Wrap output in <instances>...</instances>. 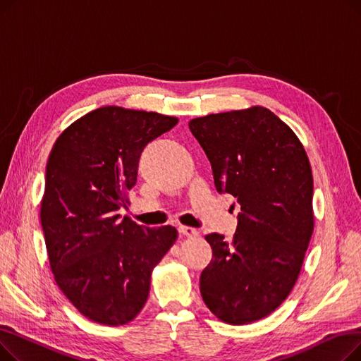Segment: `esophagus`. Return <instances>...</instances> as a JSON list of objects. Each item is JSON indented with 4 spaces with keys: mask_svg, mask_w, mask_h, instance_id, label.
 Listing matches in <instances>:
<instances>
[{
    "mask_svg": "<svg viewBox=\"0 0 361 361\" xmlns=\"http://www.w3.org/2000/svg\"><path fill=\"white\" fill-rule=\"evenodd\" d=\"M178 231L185 237H197V234H199L196 228H192V226H184V225L178 226Z\"/></svg>",
    "mask_w": 361,
    "mask_h": 361,
    "instance_id": "1",
    "label": "esophagus"
}]
</instances>
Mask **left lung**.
I'll return each instance as SVG.
<instances>
[{
	"label": "left lung",
	"mask_w": 361,
	"mask_h": 361,
	"mask_svg": "<svg viewBox=\"0 0 361 361\" xmlns=\"http://www.w3.org/2000/svg\"><path fill=\"white\" fill-rule=\"evenodd\" d=\"M188 127L216 190L240 204L231 241L204 237L212 260L200 294L225 324H252L281 306L300 275L314 226L310 162L295 133L268 108L209 114Z\"/></svg>",
	"instance_id": "1"
}]
</instances>
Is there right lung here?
Segmentation results:
<instances>
[{"label": "right lung", "mask_w": 361, "mask_h": 361, "mask_svg": "<svg viewBox=\"0 0 361 361\" xmlns=\"http://www.w3.org/2000/svg\"><path fill=\"white\" fill-rule=\"evenodd\" d=\"M178 118L102 106L68 126L47 162L41 224L56 286L101 325L135 319L150 275L177 240L174 226L137 225L118 214L137 181L143 147Z\"/></svg>", "instance_id": "right-lung-1"}]
</instances>
